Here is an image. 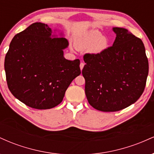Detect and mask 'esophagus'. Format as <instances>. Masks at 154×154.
<instances>
[{"label":"esophagus","mask_w":154,"mask_h":154,"mask_svg":"<svg viewBox=\"0 0 154 154\" xmlns=\"http://www.w3.org/2000/svg\"><path fill=\"white\" fill-rule=\"evenodd\" d=\"M84 66H85V63L83 62H81L80 64H79V67H80L81 70H82V69H83V67H84Z\"/></svg>","instance_id":"esophagus-1"}]
</instances>
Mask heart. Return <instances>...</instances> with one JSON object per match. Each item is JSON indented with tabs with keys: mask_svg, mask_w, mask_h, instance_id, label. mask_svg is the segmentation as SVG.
I'll return each mask as SVG.
<instances>
[{
	"mask_svg": "<svg viewBox=\"0 0 154 154\" xmlns=\"http://www.w3.org/2000/svg\"><path fill=\"white\" fill-rule=\"evenodd\" d=\"M75 45L78 50L88 49L91 54L98 55L107 48L109 40L106 37L101 35L98 30L91 29L83 33L76 39Z\"/></svg>",
	"mask_w": 154,
	"mask_h": 154,
	"instance_id": "obj_1",
	"label": "heart"
}]
</instances>
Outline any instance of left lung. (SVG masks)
Wrapping results in <instances>:
<instances>
[{
    "mask_svg": "<svg viewBox=\"0 0 154 154\" xmlns=\"http://www.w3.org/2000/svg\"><path fill=\"white\" fill-rule=\"evenodd\" d=\"M113 45L98 55L86 54L82 74L87 99L94 109L117 111L135 103L143 93L148 61L143 43L128 29L113 27Z\"/></svg>",
    "mask_w": 154,
    "mask_h": 154,
    "instance_id": "left-lung-1",
    "label": "left lung"
}]
</instances>
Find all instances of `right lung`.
Here are the masks:
<instances>
[{
    "mask_svg": "<svg viewBox=\"0 0 154 154\" xmlns=\"http://www.w3.org/2000/svg\"><path fill=\"white\" fill-rule=\"evenodd\" d=\"M51 34L47 24L33 23L14 37L5 57L8 89L33 109L59 105L70 83L81 73L79 59L63 57L68 40Z\"/></svg>",
    "mask_w": 154,
    "mask_h": 154,
    "instance_id": "right-lung-1",
    "label": "right lung"
}]
</instances>
